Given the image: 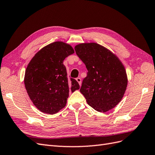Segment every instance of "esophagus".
Listing matches in <instances>:
<instances>
[{"instance_id":"obj_1","label":"esophagus","mask_w":155,"mask_h":155,"mask_svg":"<svg viewBox=\"0 0 155 155\" xmlns=\"http://www.w3.org/2000/svg\"><path fill=\"white\" fill-rule=\"evenodd\" d=\"M76 81L78 82L79 85L81 86V79L80 78H76Z\"/></svg>"}]
</instances>
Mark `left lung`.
Masks as SVG:
<instances>
[{
  "label": "left lung",
  "mask_w": 155,
  "mask_h": 155,
  "mask_svg": "<svg viewBox=\"0 0 155 155\" xmlns=\"http://www.w3.org/2000/svg\"><path fill=\"white\" fill-rule=\"evenodd\" d=\"M74 49L88 70L80 88L87 104L98 112L113 109L127 85L124 66L110 50L97 43L79 44Z\"/></svg>",
  "instance_id": "obj_1"
}]
</instances>
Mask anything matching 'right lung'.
<instances>
[{"label":"right lung","instance_id":"obj_1","mask_svg":"<svg viewBox=\"0 0 155 155\" xmlns=\"http://www.w3.org/2000/svg\"><path fill=\"white\" fill-rule=\"evenodd\" d=\"M74 53L70 45L54 42L37 52L26 68L25 85L30 100L40 111L57 113L66 106L69 92L79 88L78 81L67 78L64 59Z\"/></svg>","mask_w":155,"mask_h":155}]
</instances>
